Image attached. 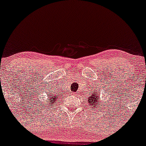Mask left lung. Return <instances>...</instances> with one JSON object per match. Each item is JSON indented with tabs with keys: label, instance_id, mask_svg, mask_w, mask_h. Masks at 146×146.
<instances>
[{
	"label": "left lung",
	"instance_id": "left-lung-1",
	"mask_svg": "<svg viewBox=\"0 0 146 146\" xmlns=\"http://www.w3.org/2000/svg\"><path fill=\"white\" fill-rule=\"evenodd\" d=\"M89 95H90V96H89L88 98L87 99L88 106V107H90V109H92V110L96 111L97 109H98V108L100 107L99 106H100V104H102V102H104V101H103L104 100H100V94H99V92L97 91V90H95V91H94L93 92H91L90 94H89Z\"/></svg>",
	"mask_w": 146,
	"mask_h": 146
}]
</instances>
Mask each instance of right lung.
I'll use <instances>...</instances> for the list:
<instances>
[{
  "label": "right lung",
  "mask_w": 146,
  "mask_h": 146,
  "mask_svg": "<svg viewBox=\"0 0 146 146\" xmlns=\"http://www.w3.org/2000/svg\"><path fill=\"white\" fill-rule=\"evenodd\" d=\"M59 97L58 96V95H56V93L52 92H48L47 98L45 99V100H44L43 102V106H44L45 109L46 111L51 110L52 111L54 106H55V104H57L58 100H59Z\"/></svg>",
  "instance_id": "1"
}]
</instances>
